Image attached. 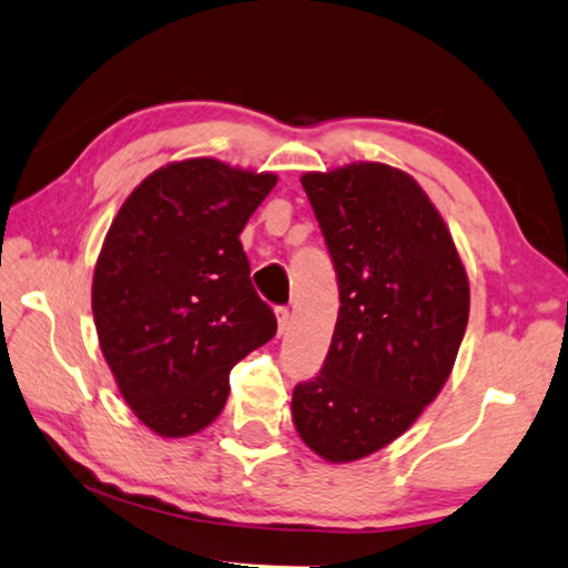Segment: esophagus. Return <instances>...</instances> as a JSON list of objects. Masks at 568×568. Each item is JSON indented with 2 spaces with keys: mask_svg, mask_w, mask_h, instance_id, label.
Segmentation results:
<instances>
[{
  "mask_svg": "<svg viewBox=\"0 0 568 568\" xmlns=\"http://www.w3.org/2000/svg\"><path fill=\"white\" fill-rule=\"evenodd\" d=\"M275 317H277V333H285L287 323H291V311L287 307H275Z\"/></svg>",
  "mask_w": 568,
  "mask_h": 568,
  "instance_id": "obj_1",
  "label": "esophagus"
}]
</instances>
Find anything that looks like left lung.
<instances>
[{"label":"left lung","instance_id":"8db88e82","mask_svg":"<svg viewBox=\"0 0 568 568\" xmlns=\"http://www.w3.org/2000/svg\"><path fill=\"white\" fill-rule=\"evenodd\" d=\"M333 255L339 313L320 375L293 392L317 457L357 462L392 445L445 387L469 320V281L422 185L357 161L301 176Z\"/></svg>","mask_w":568,"mask_h":568}]
</instances>
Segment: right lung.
I'll return each instance as SVG.
<instances>
[{"label":"right lung","instance_id":"1","mask_svg":"<svg viewBox=\"0 0 568 568\" xmlns=\"http://www.w3.org/2000/svg\"><path fill=\"white\" fill-rule=\"evenodd\" d=\"M275 183L209 156L173 161L111 221L91 283L99 347L123 402L159 437L209 427L231 367L275 335L239 241Z\"/></svg>","mask_w":568,"mask_h":568}]
</instances>
